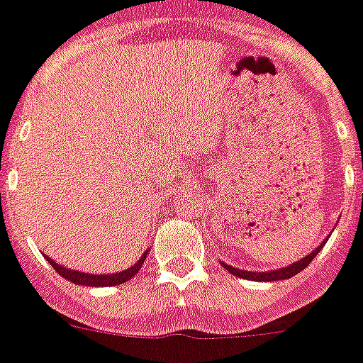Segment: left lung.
<instances>
[{
	"instance_id": "8db88e82",
	"label": "left lung",
	"mask_w": 363,
	"mask_h": 363,
	"mask_svg": "<svg viewBox=\"0 0 363 363\" xmlns=\"http://www.w3.org/2000/svg\"><path fill=\"white\" fill-rule=\"evenodd\" d=\"M328 240V238H326ZM326 240H324L323 243H320L317 249L311 250L310 254H306L304 258H301L299 262L292 263V265L289 267H281V269H274V270H269V272H254V270H242V269H236V267H231L228 265V263H223V269L228 270V272H231L233 276L236 277H242V279H249V281H283V279H290V277H294L296 274H299L301 270L306 269L308 265L311 263V259L317 256V254L320 252V249L324 247V243H326Z\"/></svg>"
}]
</instances>
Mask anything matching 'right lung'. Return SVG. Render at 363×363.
I'll return each mask as SVG.
<instances>
[{
    "instance_id": "add662e5",
    "label": "right lung",
    "mask_w": 363,
    "mask_h": 363,
    "mask_svg": "<svg viewBox=\"0 0 363 363\" xmlns=\"http://www.w3.org/2000/svg\"><path fill=\"white\" fill-rule=\"evenodd\" d=\"M148 250H150V249L145 250L143 256H141V258H140V262L134 263V265H132L130 269L121 270V272H116V274H87V272H79V270H73V269H67V267H64V265H59V263L53 262V259L48 258V256H44V258L48 259V263L53 267V269H55V272H59V276H62L64 279L71 281V283L82 284V286H114V284L127 283L128 279H132V277H134L135 274L140 272L141 265H143L145 259H147Z\"/></svg>"
}]
</instances>
